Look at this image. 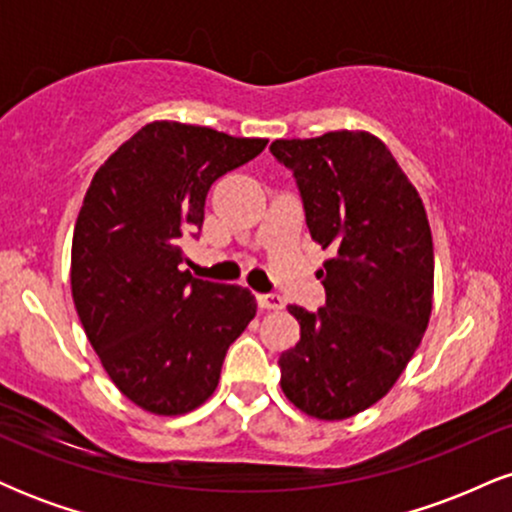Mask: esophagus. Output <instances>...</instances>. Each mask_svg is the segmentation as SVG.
<instances>
[{
	"mask_svg": "<svg viewBox=\"0 0 512 512\" xmlns=\"http://www.w3.org/2000/svg\"><path fill=\"white\" fill-rule=\"evenodd\" d=\"M260 308L264 310H281L284 308V298L279 293H262L260 296Z\"/></svg>",
	"mask_w": 512,
	"mask_h": 512,
	"instance_id": "obj_1",
	"label": "esophagus"
}]
</instances>
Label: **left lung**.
I'll list each match as a JSON object with an SVG mask.
<instances>
[{"mask_svg":"<svg viewBox=\"0 0 512 512\" xmlns=\"http://www.w3.org/2000/svg\"><path fill=\"white\" fill-rule=\"evenodd\" d=\"M293 170L310 238L330 250L325 305H289L301 342L279 356L293 407L342 421L373 407L419 349L433 310V238L419 192L370 132L276 139Z\"/></svg>","mask_w":512,"mask_h":512,"instance_id":"1","label":"left lung"}]
</instances>
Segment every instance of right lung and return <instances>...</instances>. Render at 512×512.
I'll return each instance as SVG.
<instances>
[{
  "label": "right lung",
  "mask_w": 512,
  "mask_h": 512,
  "mask_svg": "<svg viewBox=\"0 0 512 512\" xmlns=\"http://www.w3.org/2000/svg\"><path fill=\"white\" fill-rule=\"evenodd\" d=\"M267 139L151 122L93 175L72 240V298L105 373L158 416L214 395L228 346L257 313L250 289L195 279L182 238L202 228L209 187Z\"/></svg>",
  "instance_id": "right-lung-1"
}]
</instances>
